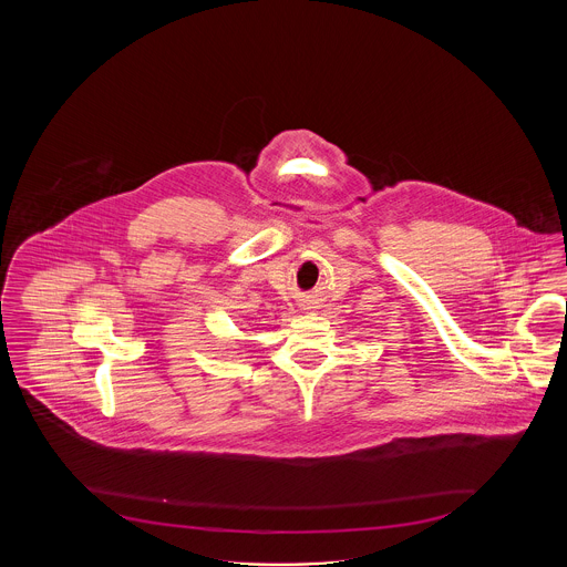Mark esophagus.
Here are the masks:
<instances>
[{
    "label": "esophagus",
    "instance_id": "obj_1",
    "mask_svg": "<svg viewBox=\"0 0 567 567\" xmlns=\"http://www.w3.org/2000/svg\"><path fill=\"white\" fill-rule=\"evenodd\" d=\"M301 306H303V310H312V308H315V306H312V301H303Z\"/></svg>",
    "mask_w": 567,
    "mask_h": 567
}]
</instances>
